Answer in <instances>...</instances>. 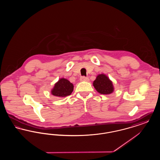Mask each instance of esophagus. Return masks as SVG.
Returning a JSON list of instances; mask_svg holds the SVG:
<instances>
[{
  "mask_svg": "<svg viewBox=\"0 0 160 160\" xmlns=\"http://www.w3.org/2000/svg\"><path fill=\"white\" fill-rule=\"evenodd\" d=\"M80 79V81H88L89 80V78L85 76L81 77Z\"/></svg>",
  "mask_w": 160,
  "mask_h": 160,
  "instance_id": "1",
  "label": "esophagus"
}]
</instances>
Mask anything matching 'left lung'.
I'll return each mask as SVG.
<instances>
[{
    "label": "left lung",
    "mask_w": 160,
    "mask_h": 160,
    "mask_svg": "<svg viewBox=\"0 0 160 160\" xmlns=\"http://www.w3.org/2000/svg\"><path fill=\"white\" fill-rule=\"evenodd\" d=\"M93 84L95 89L101 94H110L114 89L112 82L104 74L98 75Z\"/></svg>",
    "instance_id": "obj_1"
}]
</instances>
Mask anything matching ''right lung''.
<instances>
[{"label":"right lung","instance_id":"add662e5","mask_svg":"<svg viewBox=\"0 0 160 160\" xmlns=\"http://www.w3.org/2000/svg\"><path fill=\"white\" fill-rule=\"evenodd\" d=\"M74 86L65 78H61L55 84L52 93L56 97H65L70 95L73 91Z\"/></svg>","mask_w":160,"mask_h":160}]
</instances>
